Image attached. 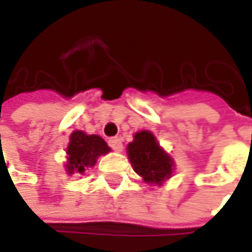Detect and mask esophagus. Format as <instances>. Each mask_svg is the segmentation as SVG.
Segmentation results:
<instances>
[{
	"instance_id": "obj_1",
	"label": "esophagus",
	"mask_w": 252,
	"mask_h": 252,
	"mask_svg": "<svg viewBox=\"0 0 252 252\" xmlns=\"http://www.w3.org/2000/svg\"><path fill=\"white\" fill-rule=\"evenodd\" d=\"M108 144H109V147H111L112 150H115V151H122V150H123L122 139H119V137H112V139H109Z\"/></svg>"
}]
</instances>
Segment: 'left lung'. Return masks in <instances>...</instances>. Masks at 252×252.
Instances as JSON below:
<instances>
[{"mask_svg": "<svg viewBox=\"0 0 252 252\" xmlns=\"http://www.w3.org/2000/svg\"><path fill=\"white\" fill-rule=\"evenodd\" d=\"M127 154L133 169L147 184L164 182L172 174V158L160 147L150 131L134 134V140L127 146Z\"/></svg>", "mask_w": 252, "mask_h": 252, "instance_id": "left-lung-1", "label": "left lung"}]
</instances>
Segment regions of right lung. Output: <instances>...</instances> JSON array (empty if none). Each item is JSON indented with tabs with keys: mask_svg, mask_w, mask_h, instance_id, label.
<instances>
[{
	"mask_svg": "<svg viewBox=\"0 0 252 252\" xmlns=\"http://www.w3.org/2000/svg\"><path fill=\"white\" fill-rule=\"evenodd\" d=\"M111 150L105 140L96 134H85L84 131H74L70 136V144L67 147V164L68 174H84L87 168L95 165L96 158Z\"/></svg>",
	"mask_w": 252,
	"mask_h": 252,
	"instance_id": "1",
	"label": "right lung"
}]
</instances>
